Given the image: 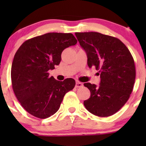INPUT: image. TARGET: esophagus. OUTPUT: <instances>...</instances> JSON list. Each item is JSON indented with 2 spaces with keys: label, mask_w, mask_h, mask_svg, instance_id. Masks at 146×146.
<instances>
[{
  "label": "esophagus",
  "mask_w": 146,
  "mask_h": 146,
  "mask_svg": "<svg viewBox=\"0 0 146 146\" xmlns=\"http://www.w3.org/2000/svg\"><path fill=\"white\" fill-rule=\"evenodd\" d=\"M82 86H83L82 83L80 82H76V85H75L76 88H80V87H82Z\"/></svg>",
  "instance_id": "obj_1"
}]
</instances>
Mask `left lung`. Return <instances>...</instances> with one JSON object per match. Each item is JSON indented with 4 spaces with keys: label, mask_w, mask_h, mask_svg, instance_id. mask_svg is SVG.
Segmentation results:
<instances>
[{
    "label": "left lung",
    "mask_w": 146,
    "mask_h": 146,
    "mask_svg": "<svg viewBox=\"0 0 146 146\" xmlns=\"http://www.w3.org/2000/svg\"><path fill=\"white\" fill-rule=\"evenodd\" d=\"M75 35L86 52L88 67L95 66L100 74L98 86L84 84L90 91V97L84 105L94 115L110 116L123 106L132 92L135 79L132 56L117 38L96 32Z\"/></svg>",
    "instance_id": "obj_1"
}]
</instances>
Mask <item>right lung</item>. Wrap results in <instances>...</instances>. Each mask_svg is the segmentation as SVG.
<instances>
[{"mask_svg": "<svg viewBox=\"0 0 146 146\" xmlns=\"http://www.w3.org/2000/svg\"><path fill=\"white\" fill-rule=\"evenodd\" d=\"M76 43L71 33H50L27 40L18 49L12 64V86L30 114L40 119L54 114L64 95L74 88V79L60 82L48 72L59 64L64 50Z\"/></svg>", "mask_w": 146, "mask_h": 146, "instance_id": "add662e5", "label": "right lung"}]
</instances>
